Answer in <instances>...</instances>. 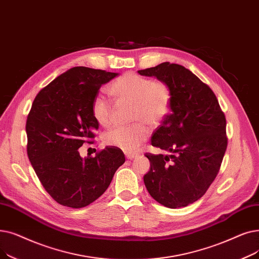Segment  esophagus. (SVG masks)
<instances>
[{
	"label": "esophagus",
	"instance_id": "esophagus-1",
	"mask_svg": "<svg viewBox=\"0 0 259 259\" xmlns=\"http://www.w3.org/2000/svg\"><path fill=\"white\" fill-rule=\"evenodd\" d=\"M138 155L137 154H132V153H125V157L130 160H133L134 158H136Z\"/></svg>",
	"mask_w": 259,
	"mask_h": 259
}]
</instances>
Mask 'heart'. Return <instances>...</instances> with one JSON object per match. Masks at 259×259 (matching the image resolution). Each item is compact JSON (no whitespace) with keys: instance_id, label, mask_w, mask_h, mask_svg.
<instances>
[{"instance_id":"b5f03b06","label":"heart","mask_w":259,"mask_h":259,"mask_svg":"<svg viewBox=\"0 0 259 259\" xmlns=\"http://www.w3.org/2000/svg\"><path fill=\"white\" fill-rule=\"evenodd\" d=\"M107 93L118 101L133 103V120L145 121L150 125H158L169 114L171 93L162 81H154L137 73H125L110 83ZM92 115L101 126H108L112 121V108L101 96L94 98ZM149 130L144 123L137 122L131 126H120L104 135L107 145L125 152H135L146 140Z\"/></svg>"}]
</instances>
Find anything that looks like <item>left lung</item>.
<instances>
[{"label":"left lung","mask_w":259,"mask_h":259,"mask_svg":"<svg viewBox=\"0 0 259 259\" xmlns=\"http://www.w3.org/2000/svg\"><path fill=\"white\" fill-rule=\"evenodd\" d=\"M138 72L166 83L171 93V113L152 137V145L169 155H145L151 167L144 184L162 205L187 206L218 174L228 145L225 114L213 91L182 65L164 62Z\"/></svg>","instance_id":"left-lung-1"}]
</instances>
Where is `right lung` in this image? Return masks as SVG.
I'll return each instance as SVG.
<instances>
[{
    "mask_svg": "<svg viewBox=\"0 0 259 259\" xmlns=\"http://www.w3.org/2000/svg\"><path fill=\"white\" fill-rule=\"evenodd\" d=\"M119 73L73 67L36 95L26 121L27 155L42 186L60 204L80 208L106 191L125 161L117 147L82 158L79 149L99 124L92 102L101 86Z\"/></svg>",
    "mask_w": 259,
    "mask_h": 259,
    "instance_id": "right-lung-1",
    "label": "right lung"
}]
</instances>
